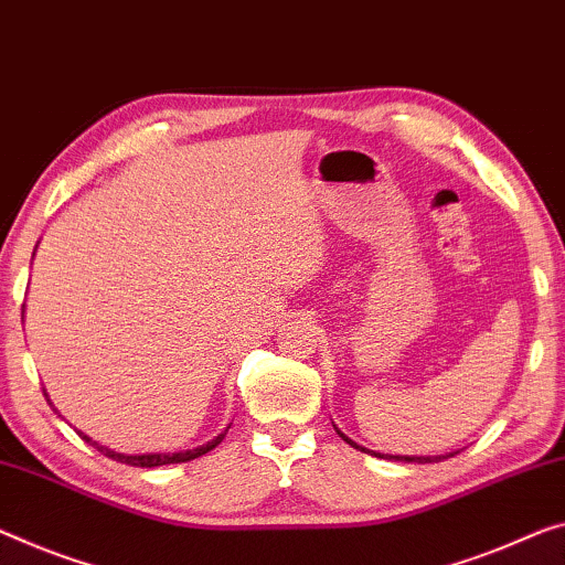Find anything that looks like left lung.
I'll return each mask as SVG.
<instances>
[{
	"instance_id": "1",
	"label": "left lung",
	"mask_w": 565,
	"mask_h": 565,
	"mask_svg": "<svg viewBox=\"0 0 565 565\" xmlns=\"http://www.w3.org/2000/svg\"><path fill=\"white\" fill-rule=\"evenodd\" d=\"M338 434H341V431H338ZM341 437H343V441H349V445L351 447H355V449H361V452H366V449H363V447H359V445H355V441H351L349 437H345V434H341ZM373 457H384V455H379V452H371ZM457 452H449V455H437V457H388V459H398V462H419V465H427V462H441V459H447V457H455Z\"/></svg>"
}]
</instances>
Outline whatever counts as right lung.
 <instances>
[{
    "label": "right lung",
    "mask_w": 565,
    "mask_h": 565,
    "mask_svg": "<svg viewBox=\"0 0 565 565\" xmlns=\"http://www.w3.org/2000/svg\"><path fill=\"white\" fill-rule=\"evenodd\" d=\"M227 429H230V427H227ZM227 429H224V431L220 434V437H214L212 441H206L204 447L186 449V452H169V455H120V452H113V449H108V447L98 445V441H93L90 437H85L83 431H77V434H81V437H83L85 441H88L90 447L98 449V452H100L103 457L116 459V462H124V465H131V467H161V465L189 462V459H196V457H202V455H206V452H212V449L224 439V434H227Z\"/></svg>",
    "instance_id": "obj_1"
}]
</instances>
